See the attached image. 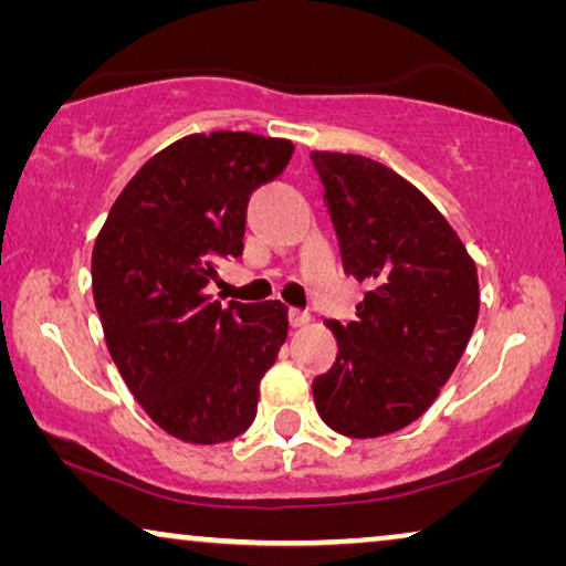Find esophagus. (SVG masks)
<instances>
[{
	"mask_svg": "<svg viewBox=\"0 0 566 566\" xmlns=\"http://www.w3.org/2000/svg\"><path fill=\"white\" fill-rule=\"evenodd\" d=\"M308 319H312V316H308L306 312H301V308H289V322H291V327H306Z\"/></svg>",
	"mask_w": 566,
	"mask_h": 566,
	"instance_id": "34e87169",
	"label": "esophagus"
}]
</instances>
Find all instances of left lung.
I'll return each instance as SVG.
<instances>
[{
  "label": "left lung",
  "instance_id": "left-lung-1",
  "mask_svg": "<svg viewBox=\"0 0 566 566\" xmlns=\"http://www.w3.org/2000/svg\"><path fill=\"white\" fill-rule=\"evenodd\" d=\"M345 273L366 283L355 322L327 327L337 360L312 384L316 412L347 438L415 422L467 350L479 316L476 265L436 206L358 154L312 151Z\"/></svg>",
  "mask_w": 566,
  "mask_h": 566
}]
</instances>
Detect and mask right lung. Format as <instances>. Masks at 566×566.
Returning <instances> with one entry per match:
<instances>
[{
  "mask_svg": "<svg viewBox=\"0 0 566 566\" xmlns=\"http://www.w3.org/2000/svg\"><path fill=\"white\" fill-rule=\"evenodd\" d=\"M291 154L285 138L244 130L185 136L138 169L97 234L92 293L107 350L144 412L185 443L250 428L289 335L281 301L221 306L206 285L242 254L252 190Z\"/></svg>",
  "mask_w": 566,
  "mask_h": 566,
  "instance_id": "add662e5",
  "label": "right lung"
}]
</instances>
